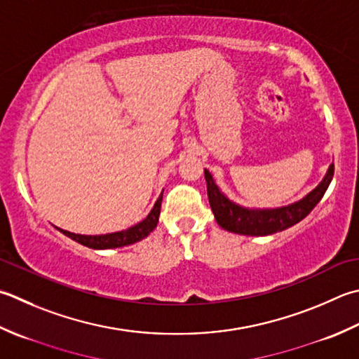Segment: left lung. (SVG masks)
Returning <instances> with one entry per match:
<instances>
[{"label":"left lung","mask_w":359,"mask_h":359,"mask_svg":"<svg viewBox=\"0 0 359 359\" xmlns=\"http://www.w3.org/2000/svg\"><path fill=\"white\" fill-rule=\"evenodd\" d=\"M203 174H205L210 207H212L216 222L224 230L245 236H268L296 226L297 222L305 219L311 213V210L324 198L328 185L332 184L334 165L332 163L328 166L327 174L320 180V184L304 198L287 203V205L273 208L240 205L221 191L212 172L203 170Z\"/></svg>","instance_id":"8db88e82"}]
</instances>
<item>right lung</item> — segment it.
<instances>
[{"instance_id":"1","label":"right lung","mask_w":359,"mask_h":359,"mask_svg":"<svg viewBox=\"0 0 359 359\" xmlns=\"http://www.w3.org/2000/svg\"><path fill=\"white\" fill-rule=\"evenodd\" d=\"M161 199H163V191L160 193L158 199L156 201V203H154L149 215H147L143 221H140L138 224H135V226H132L126 230L111 231V233H104V235H81V233H73V231L59 229L55 226L54 227L59 231H62L65 236L72 238L73 241L86 245V248H90V249L105 250V249L124 248V245H130L144 240V238L157 227Z\"/></svg>"}]
</instances>
